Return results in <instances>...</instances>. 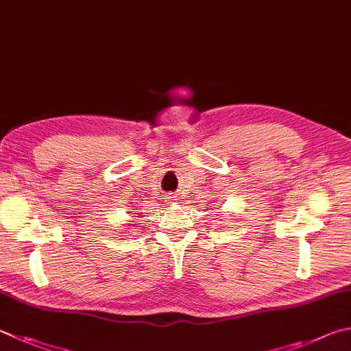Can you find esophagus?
I'll use <instances>...</instances> for the list:
<instances>
[{
	"mask_svg": "<svg viewBox=\"0 0 351 351\" xmlns=\"http://www.w3.org/2000/svg\"><path fill=\"white\" fill-rule=\"evenodd\" d=\"M169 199H173V196H169Z\"/></svg>",
	"mask_w": 351,
	"mask_h": 351,
	"instance_id": "1",
	"label": "esophagus"
}]
</instances>
